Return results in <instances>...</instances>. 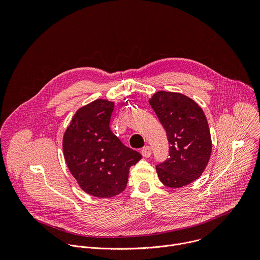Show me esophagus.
<instances>
[{
	"mask_svg": "<svg viewBox=\"0 0 260 260\" xmlns=\"http://www.w3.org/2000/svg\"><path fill=\"white\" fill-rule=\"evenodd\" d=\"M141 153H142V155L144 157H150V155H151V148L149 146L144 147L143 149H142V151H141Z\"/></svg>",
	"mask_w": 260,
	"mask_h": 260,
	"instance_id": "1",
	"label": "esophagus"
}]
</instances>
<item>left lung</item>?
<instances>
[{
	"mask_svg": "<svg viewBox=\"0 0 260 260\" xmlns=\"http://www.w3.org/2000/svg\"><path fill=\"white\" fill-rule=\"evenodd\" d=\"M166 129L169 158L156 166L158 178L171 188H180L201 177L212 152L209 124L202 108L179 92L159 90L149 100Z\"/></svg>",
	"mask_w": 260,
	"mask_h": 260,
	"instance_id": "left-lung-1",
	"label": "left lung"
}]
</instances>
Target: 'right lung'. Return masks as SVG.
<instances>
[{
	"label": "right lung",
	"mask_w": 260,
	"mask_h": 260,
	"mask_svg": "<svg viewBox=\"0 0 260 260\" xmlns=\"http://www.w3.org/2000/svg\"><path fill=\"white\" fill-rule=\"evenodd\" d=\"M114 103L95 100L74 114L62 138L68 168L83 191L112 198L127 184L129 168L142 155L124 146L110 129Z\"/></svg>",
	"instance_id": "add662e5"
}]
</instances>
